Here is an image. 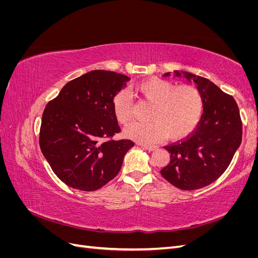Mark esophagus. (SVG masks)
Instances as JSON below:
<instances>
[{
    "label": "esophagus",
    "instance_id": "34e87169",
    "mask_svg": "<svg viewBox=\"0 0 258 258\" xmlns=\"http://www.w3.org/2000/svg\"><path fill=\"white\" fill-rule=\"evenodd\" d=\"M140 145H141L142 148H144V150H146L148 152H152V151L156 150V147H157V146H155V145H146V144H140Z\"/></svg>",
    "mask_w": 258,
    "mask_h": 258
}]
</instances>
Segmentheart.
<instances>
[{
  "instance_id": "obj_1",
  "label": "heart",
  "mask_w": 258,
  "mask_h": 258,
  "mask_svg": "<svg viewBox=\"0 0 258 258\" xmlns=\"http://www.w3.org/2000/svg\"><path fill=\"white\" fill-rule=\"evenodd\" d=\"M138 96L152 107L146 123L135 122L124 128L126 138L141 143H153L166 138L171 141L184 139L197 126L204 110V99L192 85L151 79L136 87ZM115 118L127 123L132 116V102L124 91L116 93L112 102Z\"/></svg>"
}]
</instances>
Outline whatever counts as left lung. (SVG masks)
Returning a JSON list of instances; mask_svg holds the SVG:
<instances>
[{
  "label": "left lung",
  "instance_id": "obj_1",
  "mask_svg": "<svg viewBox=\"0 0 258 258\" xmlns=\"http://www.w3.org/2000/svg\"><path fill=\"white\" fill-rule=\"evenodd\" d=\"M174 76L196 84L204 99V114L189 137L165 146L170 162L160 173L177 188L195 190L213 183L227 169L241 144L242 122L235 99L214 83L178 70Z\"/></svg>",
  "mask_w": 258,
  "mask_h": 258
}]
</instances>
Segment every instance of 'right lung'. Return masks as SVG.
Returning <instances> with one entry per match:
<instances>
[{
  "mask_svg": "<svg viewBox=\"0 0 258 258\" xmlns=\"http://www.w3.org/2000/svg\"><path fill=\"white\" fill-rule=\"evenodd\" d=\"M129 80L93 70L66 84L46 105L41 151L53 173L72 188H101L118 174L123 156L135 145L130 140H107L120 131L112 102Z\"/></svg>",
  "mask_w": 258,
  "mask_h": 258,
  "instance_id": "add662e5",
  "label": "right lung"
}]
</instances>
